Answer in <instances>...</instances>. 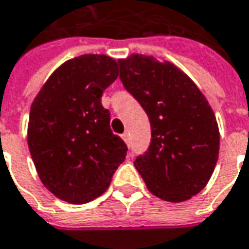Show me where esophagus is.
<instances>
[{
	"mask_svg": "<svg viewBox=\"0 0 249 249\" xmlns=\"http://www.w3.org/2000/svg\"><path fill=\"white\" fill-rule=\"evenodd\" d=\"M121 138L124 139V141H125V142H126V143H129V138H128V134H126V132H124V134L121 135Z\"/></svg>",
	"mask_w": 249,
	"mask_h": 249,
	"instance_id": "esophagus-1",
	"label": "esophagus"
}]
</instances>
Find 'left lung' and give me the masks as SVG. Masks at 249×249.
<instances>
[{"instance_id": "obj_1", "label": "left lung", "mask_w": 249, "mask_h": 249, "mask_svg": "<svg viewBox=\"0 0 249 249\" xmlns=\"http://www.w3.org/2000/svg\"><path fill=\"white\" fill-rule=\"evenodd\" d=\"M120 79L150 121V145L135 159L147 189L168 202L196 195L219 157V126L212 107L188 76L170 62L134 54L118 61Z\"/></svg>"}]
</instances>
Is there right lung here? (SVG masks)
I'll return each instance as SVG.
<instances>
[{
	"label": "right lung",
	"mask_w": 249,
	"mask_h": 249,
	"mask_svg": "<svg viewBox=\"0 0 249 249\" xmlns=\"http://www.w3.org/2000/svg\"><path fill=\"white\" fill-rule=\"evenodd\" d=\"M118 76L107 55L86 54L55 71L32 104L27 145L44 187L86 203L108 188L128 147L110 128L103 92Z\"/></svg>",
	"instance_id": "1"
}]
</instances>
